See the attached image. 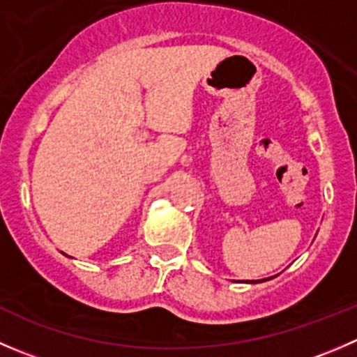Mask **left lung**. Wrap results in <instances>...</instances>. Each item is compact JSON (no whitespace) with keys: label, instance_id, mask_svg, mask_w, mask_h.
<instances>
[{"label":"left lung","instance_id":"obj_1","mask_svg":"<svg viewBox=\"0 0 357 357\" xmlns=\"http://www.w3.org/2000/svg\"><path fill=\"white\" fill-rule=\"evenodd\" d=\"M247 283H259V282H247Z\"/></svg>","mask_w":357,"mask_h":357}]
</instances>
